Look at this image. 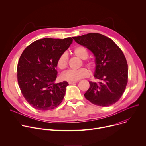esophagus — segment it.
<instances>
[{
	"label": "esophagus",
	"mask_w": 146,
	"mask_h": 146,
	"mask_svg": "<svg viewBox=\"0 0 146 146\" xmlns=\"http://www.w3.org/2000/svg\"><path fill=\"white\" fill-rule=\"evenodd\" d=\"M77 82V81H69L68 83H69V84H74V83H76Z\"/></svg>",
	"instance_id": "esophagus-1"
}]
</instances>
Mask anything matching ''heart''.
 Listing matches in <instances>:
<instances>
[{
  "label": "heart",
  "instance_id": "obj_1",
  "mask_svg": "<svg viewBox=\"0 0 146 146\" xmlns=\"http://www.w3.org/2000/svg\"><path fill=\"white\" fill-rule=\"evenodd\" d=\"M73 54L76 56L85 59L88 56L87 50L83 46H77L73 49ZM69 57L66 52L60 55L56 61V66L60 70H64L68 66ZM83 63L91 69H94L96 67V63L94 60L88 59L83 60ZM90 73L85 68H81L77 70H69L62 75V78L64 80L76 81L82 78L88 77Z\"/></svg>",
  "mask_w": 146,
  "mask_h": 146
}]
</instances>
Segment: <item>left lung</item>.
Here are the masks:
<instances>
[{"label":"left lung","mask_w":146,"mask_h":146,"mask_svg":"<svg viewBox=\"0 0 146 146\" xmlns=\"http://www.w3.org/2000/svg\"><path fill=\"white\" fill-rule=\"evenodd\" d=\"M78 44L85 46L95 56V77L98 82L89 81L86 98L95 105L107 107L122 96L128 83L127 59L120 48L110 38L98 33L73 37Z\"/></svg>","instance_id":"1"}]
</instances>
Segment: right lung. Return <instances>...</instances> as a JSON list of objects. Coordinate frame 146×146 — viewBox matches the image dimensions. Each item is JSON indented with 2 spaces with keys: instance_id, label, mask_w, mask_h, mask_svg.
<instances>
[{
  "instance_id": "obj_1",
  "label": "right lung",
  "mask_w": 146,
  "mask_h": 146,
  "mask_svg": "<svg viewBox=\"0 0 146 146\" xmlns=\"http://www.w3.org/2000/svg\"><path fill=\"white\" fill-rule=\"evenodd\" d=\"M73 42L64 39L44 38L29 45L17 65V80L21 93L34 109L49 110L57 107L65 95L67 81L55 84L58 57Z\"/></svg>"
}]
</instances>
